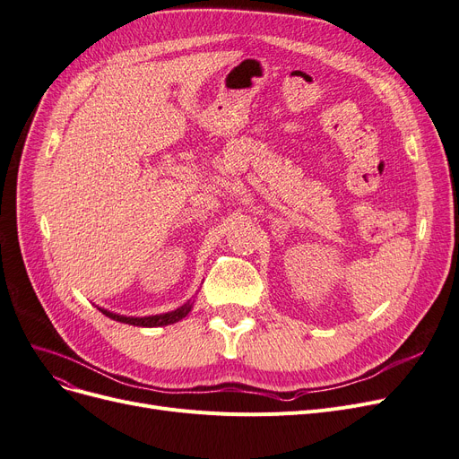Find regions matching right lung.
Returning <instances> with one entry per match:
<instances>
[{"instance_id":"1","label":"right lung","mask_w":459,"mask_h":459,"mask_svg":"<svg viewBox=\"0 0 459 459\" xmlns=\"http://www.w3.org/2000/svg\"><path fill=\"white\" fill-rule=\"evenodd\" d=\"M195 300H187L184 306H180L174 311L169 313H159V315H148V316H127V315H119V313H112L105 307H97L103 315H107L112 321L117 323H126L131 326H141V328H155V326H167V325H174L178 321H182V318L193 309Z\"/></svg>"}]
</instances>
